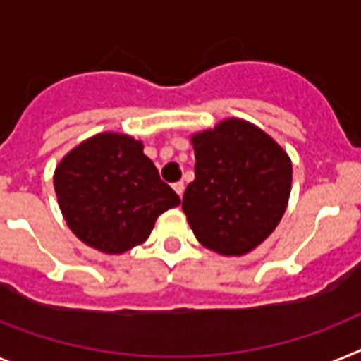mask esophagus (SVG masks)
Returning <instances> with one entry per match:
<instances>
[{
	"label": "esophagus",
	"instance_id": "esophagus-1",
	"mask_svg": "<svg viewBox=\"0 0 361 361\" xmlns=\"http://www.w3.org/2000/svg\"><path fill=\"white\" fill-rule=\"evenodd\" d=\"M172 187H174V190L178 192V196L181 198V196H183V190H185V183H183V181H176Z\"/></svg>",
	"mask_w": 361,
	"mask_h": 361
}]
</instances>
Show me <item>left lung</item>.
<instances>
[{
	"mask_svg": "<svg viewBox=\"0 0 361 361\" xmlns=\"http://www.w3.org/2000/svg\"><path fill=\"white\" fill-rule=\"evenodd\" d=\"M195 181L181 209L202 246L226 257L255 250L281 222L290 190L288 154L255 124L226 119L190 137Z\"/></svg>",
	"mask_w": 361,
	"mask_h": 361,
	"instance_id": "1",
	"label": "left lung"
}]
</instances>
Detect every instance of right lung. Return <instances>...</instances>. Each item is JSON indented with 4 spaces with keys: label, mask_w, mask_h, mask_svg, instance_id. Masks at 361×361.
<instances>
[{
    "label": "right lung",
    "mask_w": 361,
    "mask_h": 361,
    "mask_svg": "<svg viewBox=\"0 0 361 361\" xmlns=\"http://www.w3.org/2000/svg\"><path fill=\"white\" fill-rule=\"evenodd\" d=\"M53 181L69 229L108 255L143 244L157 216L181 204L143 154V143L114 132L93 135L66 154Z\"/></svg>",
    "instance_id": "obj_1"
}]
</instances>
